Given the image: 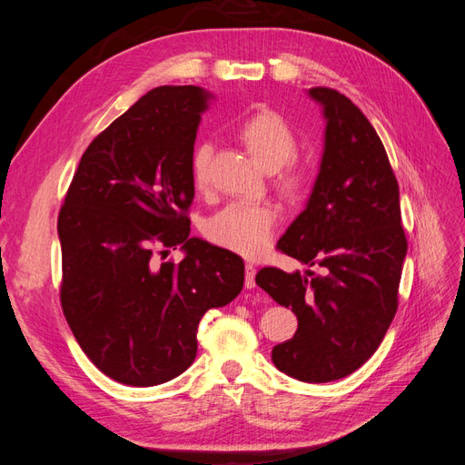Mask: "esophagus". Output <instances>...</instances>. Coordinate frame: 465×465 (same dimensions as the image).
I'll use <instances>...</instances> for the list:
<instances>
[{"mask_svg": "<svg viewBox=\"0 0 465 465\" xmlns=\"http://www.w3.org/2000/svg\"><path fill=\"white\" fill-rule=\"evenodd\" d=\"M244 273H246V279H244L246 289H254L256 287V267L252 263H246Z\"/></svg>", "mask_w": 465, "mask_h": 465, "instance_id": "1", "label": "esophagus"}]
</instances>
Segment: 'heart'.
Returning <instances> with one entry per match:
<instances>
[{
	"mask_svg": "<svg viewBox=\"0 0 465 465\" xmlns=\"http://www.w3.org/2000/svg\"><path fill=\"white\" fill-rule=\"evenodd\" d=\"M238 139L244 143L254 161L265 171H277V184L287 195H301L311 182L304 166L292 163L297 153V134L289 122L275 110L263 108L238 124ZM213 147L202 142L193 147L190 168L198 188L209 182V164ZM277 223V209L272 203H231L207 223V236L215 244L236 254L260 256L272 241Z\"/></svg>",
	"mask_w": 465,
	"mask_h": 465,
	"instance_id": "heart-1",
	"label": "heart"
}]
</instances>
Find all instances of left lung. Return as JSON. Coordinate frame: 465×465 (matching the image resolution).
<instances>
[{"label": "left lung", "instance_id": "8db88e82", "mask_svg": "<svg viewBox=\"0 0 465 465\" xmlns=\"http://www.w3.org/2000/svg\"><path fill=\"white\" fill-rule=\"evenodd\" d=\"M308 96L326 120L320 171L277 248L320 273L263 267L256 283L299 320L292 340L273 347V364L322 384L355 372L382 343L398 311L407 241L398 180L372 124L333 89Z\"/></svg>", "mask_w": 465, "mask_h": 465}]
</instances>
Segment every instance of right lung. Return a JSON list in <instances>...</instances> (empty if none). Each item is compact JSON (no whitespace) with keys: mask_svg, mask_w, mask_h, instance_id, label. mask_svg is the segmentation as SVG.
Masks as SVG:
<instances>
[{"mask_svg":"<svg viewBox=\"0 0 465 465\" xmlns=\"http://www.w3.org/2000/svg\"><path fill=\"white\" fill-rule=\"evenodd\" d=\"M213 98L193 85L143 94L83 153L60 211L65 320L94 367L125 386L184 372L202 316L244 285L242 258L190 236L186 217L192 151ZM176 245L180 264L152 260L154 247Z\"/></svg>","mask_w":465,"mask_h":465,"instance_id":"obj_1","label":"right lung"}]
</instances>
